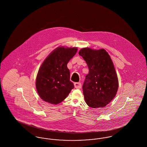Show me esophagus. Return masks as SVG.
<instances>
[{
	"mask_svg": "<svg viewBox=\"0 0 147 147\" xmlns=\"http://www.w3.org/2000/svg\"><path fill=\"white\" fill-rule=\"evenodd\" d=\"M74 86L76 89H80L82 88V84L80 83H74Z\"/></svg>",
	"mask_w": 147,
	"mask_h": 147,
	"instance_id": "1",
	"label": "esophagus"
}]
</instances>
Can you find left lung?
<instances>
[{
    "instance_id": "8db88e82",
    "label": "left lung",
    "mask_w": 147,
    "mask_h": 147,
    "mask_svg": "<svg viewBox=\"0 0 147 147\" xmlns=\"http://www.w3.org/2000/svg\"><path fill=\"white\" fill-rule=\"evenodd\" d=\"M89 68L83 85L85 102L92 108L103 107L116 95L119 81L110 56L104 49L84 48L79 52Z\"/></svg>"
}]
</instances>
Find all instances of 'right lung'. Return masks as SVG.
<instances>
[{
    "label": "right lung",
    "instance_id": "right-lung-1",
    "mask_svg": "<svg viewBox=\"0 0 147 147\" xmlns=\"http://www.w3.org/2000/svg\"><path fill=\"white\" fill-rule=\"evenodd\" d=\"M77 51V47H58L45 59L36 80V90L43 101L58 104L63 101L74 88L70 81L67 64Z\"/></svg>",
    "mask_w": 147,
    "mask_h": 147
}]
</instances>
